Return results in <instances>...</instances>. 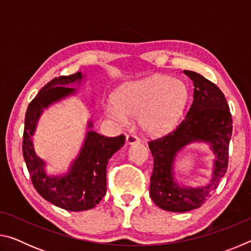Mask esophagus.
Listing matches in <instances>:
<instances>
[{
    "mask_svg": "<svg viewBox=\"0 0 251 251\" xmlns=\"http://www.w3.org/2000/svg\"><path fill=\"white\" fill-rule=\"evenodd\" d=\"M139 141H141V139H139L138 136L135 134H129V135H127V137H126V143L129 144V145L137 144V143H139Z\"/></svg>",
    "mask_w": 251,
    "mask_h": 251,
    "instance_id": "esophagus-1",
    "label": "esophagus"
}]
</instances>
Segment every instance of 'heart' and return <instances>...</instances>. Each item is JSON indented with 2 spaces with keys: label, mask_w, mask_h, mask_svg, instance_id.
Segmentation results:
<instances>
[{
  "label": "heart",
  "mask_w": 251,
  "mask_h": 251,
  "mask_svg": "<svg viewBox=\"0 0 251 251\" xmlns=\"http://www.w3.org/2000/svg\"><path fill=\"white\" fill-rule=\"evenodd\" d=\"M187 100L184 82L157 75L123 86L116 101L105 104V113L121 125L128 124L129 117L139 118L147 133L163 134L176 124Z\"/></svg>",
  "instance_id": "obj_1"
}]
</instances>
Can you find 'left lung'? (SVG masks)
<instances>
[{
  "label": "left lung",
  "instance_id": "obj_1",
  "mask_svg": "<svg viewBox=\"0 0 251 251\" xmlns=\"http://www.w3.org/2000/svg\"><path fill=\"white\" fill-rule=\"evenodd\" d=\"M184 73L194 82L193 104L175 129L148 143L154 157L150 195L161 209L175 212L201 207L217 188L228 168L229 142L232 134L231 114L220 88L196 72L184 71ZM196 140L210 142L218 156L213 178L205 187L181 189L173 179V160L182 147Z\"/></svg>",
  "mask_w": 251,
  "mask_h": 251
}]
</instances>
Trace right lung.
<instances>
[{"label": "right lung", "mask_w": 251, "mask_h": 251, "mask_svg": "<svg viewBox=\"0 0 251 251\" xmlns=\"http://www.w3.org/2000/svg\"><path fill=\"white\" fill-rule=\"evenodd\" d=\"M82 73L53 78L39 92L26 109L23 133V157L36 192L53 205L70 211L94 208L106 194V168L110 157L125 143V136L106 137L88 131L84 146L67 175L50 177L44 172L45 163L33 150L32 135L43 108L74 93L67 85L82 79ZM92 124H88L91 127Z\"/></svg>", "instance_id": "add662e5"}]
</instances>
